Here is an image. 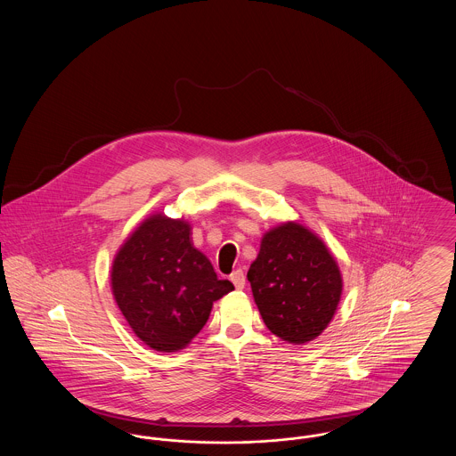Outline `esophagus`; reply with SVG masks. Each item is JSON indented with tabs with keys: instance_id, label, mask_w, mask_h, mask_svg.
<instances>
[{
	"instance_id": "1",
	"label": "esophagus",
	"mask_w": 456,
	"mask_h": 456,
	"mask_svg": "<svg viewBox=\"0 0 456 456\" xmlns=\"http://www.w3.org/2000/svg\"><path fill=\"white\" fill-rule=\"evenodd\" d=\"M231 282L234 283V287L240 290V289H244V283H246V277H244V273H242V270H236V272H232V275H231Z\"/></svg>"
}]
</instances>
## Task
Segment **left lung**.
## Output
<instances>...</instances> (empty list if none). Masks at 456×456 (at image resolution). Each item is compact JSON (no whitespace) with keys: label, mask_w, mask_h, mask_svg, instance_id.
<instances>
[{"label":"left lung","mask_w":456,"mask_h":456,"mask_svg":"<svg viewBox=\"0 0 456 456\" xmlns=\"http://www.w3.org/2000/svg\"><path fill=\"white\" fill-rule=\"evenodd\" d=\"M248 281L266 328L294 346L322 335L344 287L325 242L297 222L281 224L261 238Z\"/></svg>","instance_id":"left-lung-1"}]
</instances>
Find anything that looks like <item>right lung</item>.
<instances>
[{
  "instance_id": "right-lung-1",
  "label": "right lung",
  "mask_w": 456,
  "mask_h": 456,
  "mask_svg": "<svg viewBox=\"0 0 456 456\" xmlns=\"http://www.w3.org/2000/svg\"><path fill=\"white\" fill-rule=\"evenodd\" d=\"M110 289L145 346L177 352L195 338L214 303L234 285L218 281L210 260L193 246L190 222L153 214L118 249Z\"/></svg>"
}]
</instances>
